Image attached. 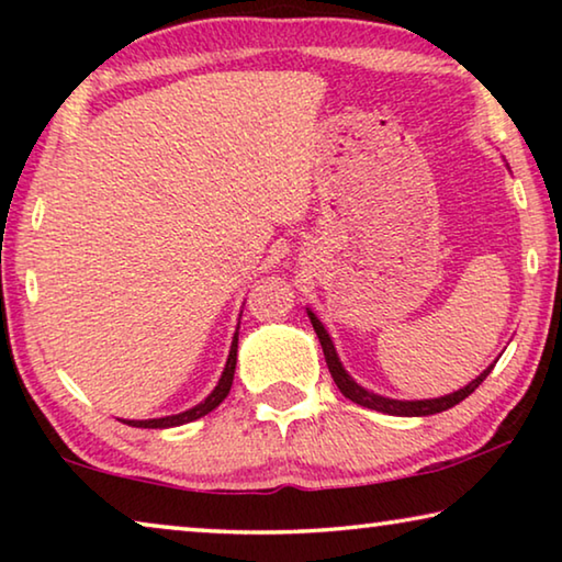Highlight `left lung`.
<instances>
[{
    "instance_id": "left-lung-1",
    "label": "left lung",
    "mask_w": 562,
    "mask_h": 562,
    "mask_svg": "<svg viewBox=\"0 0 562 562\" xmlns=\"http://www.w3.org/2000/svg\"><path fill=\"white\" fill-rule=\"evenodd\" d=\"M307 315H310L312 327H315V331H317L322 351H325V359H327V367H329V374H331V379H335V384L339 386V392L345 394L347 398H351V402H355V404L367 406V408H374V412L392 414V416H431V414L446 412V408H451V406H456L459 402H463L465 396H471L475 389H479V384L483 382V379L491 374V369H493V364H491L486 372L475 376L471 384H465L463 389H459V392L446 394V396H439V398H424V402H398V398L379 396L374 392H367L364 386H359L355 379L347 374V369L341 367V361L337 357V349H335V345H331L327 329L322 327V322L315 317V312L307 310Z\"/></svg>"
}]
</instances>
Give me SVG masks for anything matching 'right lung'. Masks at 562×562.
I'll return each instance as SVG.
<instances>
[{
  "mask_svg": "<svg viewBox=\"0 0 562 562\" xmlns=\"http://www.w3.org/2000/svg\"><path fill=\"white\" fill-rule=\"evenodd\" d=\"M235 364H237V331H235V337H233L231 355H227L221 382H217V386L213 389V394H207L205 402H201V404L193 406V408H188V412H183V414H173V416H164V418H146V422H136V418H133V422H131V418H123V424L136 426V429H170V426H180V424L195 422V418L211 414L213 408L221 406L223 398L231 394L233 376H235Z\"/></svg>",
  "mask_w": 562,
  "mask_h": 562,
  "instance_id": "obj_1",
  "label": "right lung"
}]
</instances>
